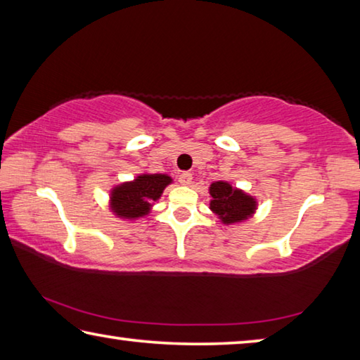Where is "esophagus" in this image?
I'll return each instance as SVG.
<instances>
[{"label":"esophagus","mask_w":360,"mask_h":360,"mask_svg":"<svg viewBox=\"0 0 360 360\" xmlns=\"http://www.w3.org/2000/svg\"><path fill=\"white\" fill-rule=\"evenodd\" d=\"M179 184L181 186H191V182H192V174L191 173H187V172H184V173H181L179 174Z\"/></svg>","instance_id":"1"}]
</instances>
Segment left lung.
I'll return each mask as SVG.
<instances>
[{"label":"left lung","instance_id":"left-lung-1","mask_svg":"<svg viewBox=\"0 0 360 360\" xmlns=\"http://www.w3.org/2000/svg\"><path fill=\"white\" fill-rule=\"evenodd\" d=\"M210 210L225 225L248 221L257 210V200L227 181H216L210 186Z\"/></svg>","mask_w":360,"mask_h":360}]
</instances>
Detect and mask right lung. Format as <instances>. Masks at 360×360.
<instances>
[{"mask_svg": "<svg viewBox=\"0 0 360 360\" xmlns=\"http://www.w3.org/2000/svg\"><path fill=\"white\" fill-rule=\"evenodd\" d=\"M173 179L168 174H139L136 179L122 182L111 188L109 193V210L125 221H136L148 216L152 205L162 197L165 187Z\"/></svg>", "mask_w": 360, "mask_h": 360, "instance_id": "add662e5", "label": "right lung"}]
</instances>
